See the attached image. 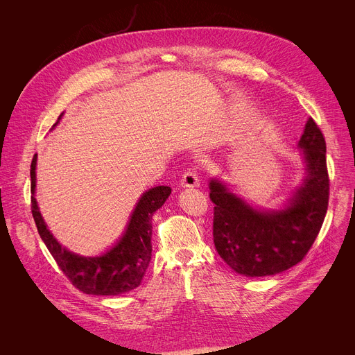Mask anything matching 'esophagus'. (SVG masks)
I'll use <instances>...</instances> for the list:
<instances>
[{
    "instance_id": "obj_1",
    "label": "esophagus",
    "mask_w": 355,
    "mask_h": 355,
    "mask_svg": "<svg viewBox=\"0 0 355 355\" xmlns=\"http://www.w3.org/2000/svg\"><path fill=\"white\" fill-rule=\"evenodd\" d=\"M198 185H199V177L195 171L188 170L182 174V178H181V187L182 188H193V187H198Z\"/></svg>"
}]
</instances>
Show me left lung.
Returning <instances> with one entry per match:
<instances>
[{
    "mask_svg": "<svg viewBox=\"0 0 355 355\" xmlns=\"http://www.w3.org/2000/svg\"><path fill=\"white\" fill-rule=\"evenodd\" d=\"M305 177L281 209H259L218 178L209 181L214 208V243L219 256L237 274H279L308 254L329 205L326 141L309 118L297 143Z\"/></svg>",
    "mask_w": 355,
    "mask_h": 355,
    "instance_id": "left-lung-1",
    "label": "left lung"
}]
</instances>
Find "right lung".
Here are the masks:
<instances>
[{
	"label": "right lung",
	"instance_id": "add662e5",
	"mask_svg": "<svg viewBox=\"0 0 355 355\" xmlns=\"http://www.w3.org/2000/svg\"><path fill=\"white\" fill-rule=\"evenodd\" d=\"M63 115V114H62ZM59 116L58 122L62 119ZM36 156L31 164L32 215L37 232L70 282L88 295H121L137 288L151 260V219L171 193V188L159 185L146 191L136 204L122 237L107 252L84 257L69 251L49 232L35 198Z\"/></svg>",
	"mask_w": 355,
	"mask_h": 355
}]
</instances>
